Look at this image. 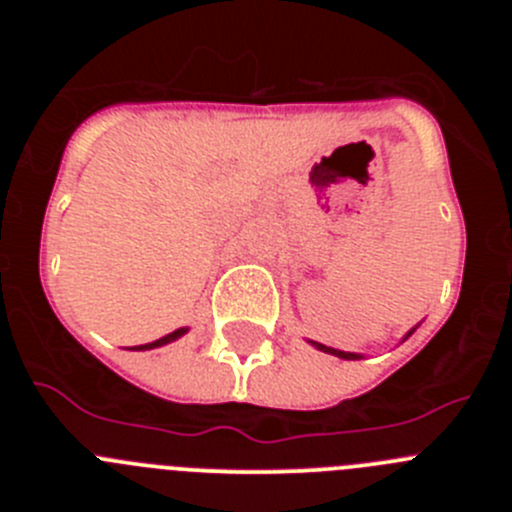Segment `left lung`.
<instances>
[{"label":"left lung","mask_w":512,"mask_h":512,"mask_svg":"<svg viewBox=\"0 0 512 512\" xmlns=\"http://www.w3.org/2000/svg\"><path fill=\"white\" fill-rule=\"evenodd\" d=\"M415 333V328L410 330L408 336L405 338H410ZM312 346L318 348V351H323V354H333V356H338V359H346V361H356V359H364V356L361 354H351V351H338V348H330V346H323V343H318V341H310Z\"/></svg>","instance_id":"1"}]
</instances>
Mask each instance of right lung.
<instances>
[{
	"label": "right lung",
	"instance_id": "1",
	"mask_svg": "<svg viewBox=\"0 0 512 512\" xmlns=\"http://www.w3.org/2000/svg\"><path fill=\"white\" fill-rule=\"evenodd\" d=\"M187 330H189V328H176L174 333H169V336H164V338H158V341H153V343H143V346H133V351H151V348L166 346V343L176 341V338H182L184 333H187Z\"/></svg>",
	"mask_w": 512,
	"mask_h": 512
}]
</instances>
